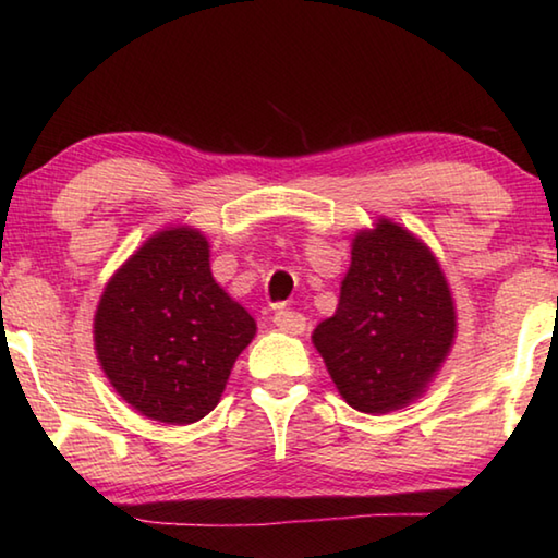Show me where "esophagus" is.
Instances as JSON below:
<instances>
[{
	"mask_svg": "<svg viewBox=\"0 0 558 558\" xmlns=\"http://www.w3.org/2000/svg\"><path fill=\"white\" fill-rule=\"evenodd\" d=\"M272 323L280 329V332L286 335H302L305 332V315L295 313V310H278L276 315H272Z\"/></svg>",
	"mask_w": 558,
	"mask_h": 558,
	"instance_id": "1",
	"label": "esophagus"
}]
</instances>
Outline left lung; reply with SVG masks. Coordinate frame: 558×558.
Segmentation results:
<instances>
[{
    "instance_id": "1",
    "label": "left lung",
    "mask_w": 558,
    "mask_h": 558,
    "mask_svg": "<svg viewBox=\"0 0 558 558\" xmlns=\"http://www.w3.org/2000/svg\"><path fill=\"white\" fill-rule=\"evenodd\" d=\"M458 315L446 272L426 243L379 216L352 239V263L332 317L313 344L337 391L362 413L418 401L456 344Z\"/></svg>"
}]
</instances>
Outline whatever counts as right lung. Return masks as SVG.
<instances>
[{
	"instance_id": "1",
	"label": "right lung",
	"mask_w": 558,
	"mask_h": 558,
	"mask_svg": "<svg viewBox=\"0 0 558 558\" xmlns=\"http://www.w3.org/2000/svg\"><path fill=\"white\" fill-rule=\"evenodd\" d=\"M194 226L157 231L112 272L93 342L102 374L145 418L186 426L216 409L256 319L211 276Z\"/></svg>"
}]
</instances>
